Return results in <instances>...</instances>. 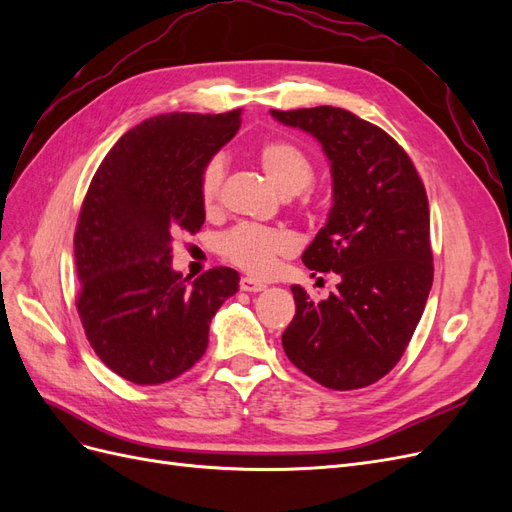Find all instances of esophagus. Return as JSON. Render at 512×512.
I'll use <instances>...</instances> for the list:
<instances>
[{
    "instance_id": "1",
    "label": "esophagus",
    "mask_w": 512,
    "mask_h": 512,
    "mask_svg": "<svg viewBox=\"0 0 512 512\" xmlns=\"http://www.w3.org/2000/svg\"><path fill=\"white\" fill-rule=\"evenodd\" d=\"M239 288H241L243 292H260V290H265L267 286L262 284V282H256V280H252V277H241Z\"/></svg>"
}]
</instances>
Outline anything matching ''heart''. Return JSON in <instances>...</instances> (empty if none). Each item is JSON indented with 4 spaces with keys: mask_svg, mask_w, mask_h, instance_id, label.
Returning a JSON list of instances; mask_svg holds the SVG:
<instances>
[{
    "mask_svg": "<svg viewBox=\"0 0 512 512\" xmlns=\"http://www.w3.org/2000/svg\"><path fill=\"white\" fill-rule=\"evenodd\" d=\"M260 168L284 196L301 194L314 179V164L307 153L288 141H267L258 149ZM226 166L222 158H211L200 170L198 196L205 211H215L220 203ZM297 241L284 228L241 224L220 239V254L230 265L254 277H267L277 269V262L292 256Z\"/></svg>",
    "mask_w": 512,
    "mask_h": 512,
    "instance_id": "b5f03b06",
    "label": "heart"
}]
</instances>
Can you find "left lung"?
<instances>
[{"label": "left lung", "mask_w": 512, "mask_h": 512, "mask_svg": "<svg viewBox=\"0 0 512 512\" xmlns=\"http://www.w3.org/2000/svg\"><path fill=\"white\" fill-rule=\"evenodd\" d=\"M271 115L312 134L327 153L333 207L301 258L312 275L339 277L320 303L301 286L290 288L297 312L282 335L284 352L327 389H363L397 365L429 297L425 185L395 138L344 108Z\"/></svg>", "instance_id": "left-lung-1"}]
</instances>
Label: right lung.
Returning a JSON list of instances; mask_svg holds the SVG:
<instances>
[{"mask_svg":"<svg viewBox=\"0 0 512 512\" xmlns=\"http://www.w3.org/2000/svg\"><path fill=\"white\" fill-rule=\"evenodd\" d=\"M241 126V111L166 113L128 130L98 166L74 232L76 309L100 361L134 384L188 371L209 344V324L239 290L215 267L188 286L173 271V235L205 224L200 170Z\"/></svg>","mask_w":512,"mask_h":512,"instance_id":"add662e5","label":"right lung"}]
</instances>
